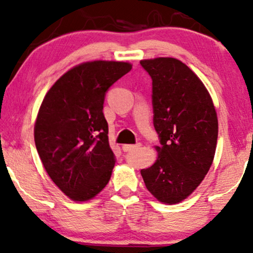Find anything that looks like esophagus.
Here are the masks:
<instances>
[{
    "instance_id": "obj_1",
    "label": "esophagus",
    "mask_w": 253,
    "mask_h": 253,
    "mask_svg": "<svg viewBox=\"0 0 253 253\" xmlns=\"http://www.w3.org/2000/svg\"><path fill=\"white\" fill-rule=\"evenodd\" d=\"M142 147L141 143H137V144H124L123 145V150L124 151H133V150H136V149H140Z\"/></svg>"
}]
</instances>
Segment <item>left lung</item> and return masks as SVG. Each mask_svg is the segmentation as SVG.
<instances>
[{"instance_id": "8db88e82", "label": "left lung", "mask_w": 253, "mask_h": 253, "mask_svg": "<svg viewBox=\"0 0 253 253\" xmlns=\"http://www.w3.org/2000/svg\"><path fill=\"white\" fill-rule=\"evenodd\" d=\"M152 79L154 126L161 137L157 161L141 169L147 189L164 204H177L208 174L218 140L212 97L186 64L172 57L142 59Z\"/></svg>"}]
</instances>
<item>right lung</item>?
<instances>
[{
	"instance_id": "obj_1",
	"label": "right lung",
	"mask_w": 253,
	"mask_h": 253,
	"mask_svg": "<svg viewBox=\"0 0 253 253\" xmlns=\"http://www.w3.org/2000/svg\"><path fill=\"white\" fill-rule=\"evenodd\" d=\"M131 64L92 60L64 73L45 94L34 125L38 154L48 175L74 202H87L108 184L115 167L103 113L105 92Z\"/></svg>"
}]
</instances>
